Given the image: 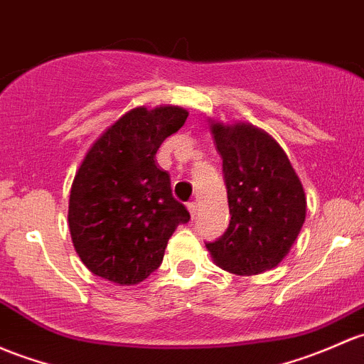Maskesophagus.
<instances>
[{
    "label": "esophagus",
    "instance_id": "esophagus-1",
    "mask_svg": "<svg viewBox=\"0 0 364 364\" xmlns=\"http://www.w3.org/2000/svg\"><path fill=\"white\" fill-rule=\"evenodd\" d=\"M188 211H190V214H192V218L197 216V211H198L197 202H188Z\"/></svg>",
    "mask_w": 364,
    "mask_h": 364
}]
</instances>
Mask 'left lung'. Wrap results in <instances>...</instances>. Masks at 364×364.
<instances>
[{
    "label": "left lung",
    "instance_id": "obj_1",
    "mask_svg": "<svg viewBox=\"0 0 364 364\" xmlns=\"http://www.w3.org/2000/svg\"><path fill=\"white\" fill-rule=\"evenodd\" d=\"M211 132L232 218L227 232L205 247L227 272L262 274L282 262L304 227V186L284 150L262 129L211 124Z\"/></svg>",
    "mask_w": 364,
    "mask_h": 364
}]
</instances>
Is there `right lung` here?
<instances>
[{"label":"right lung","instance_id":"right-lung-1","mask_svg":"<svg viewBox=\"0 0 364 364\" xmlns=\"http://www.w3.org/2000/svg\"><path fill=\"white\" fill-rule=\"evenodd\" d=\"M188 112L134 108L106 129L76 171L70 195L73 246L92 274L131 286L155 272L167 240L190 213L172 197L156 150Z\"/></svg>","mask_w":364,"mask_h":364}]
</instances>
